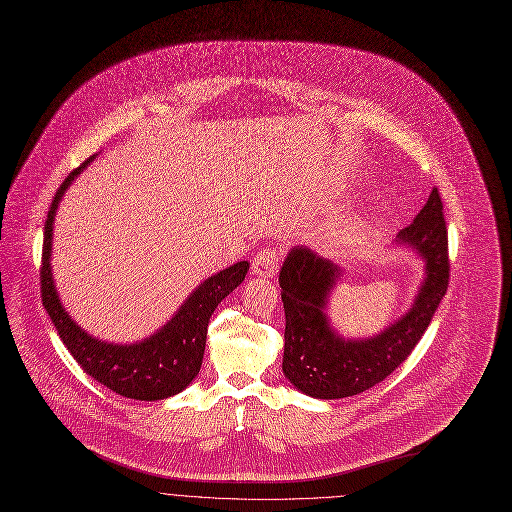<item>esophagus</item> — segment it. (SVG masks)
Wrapping results in <instances>:
<instances>
[{
    "label": "esophagus",
    "instance_id": "obj_1",
    "mask_svg": "<svg viewBox=\"0 0 512 512\" xmlns=\"http://www.w3.org/2000/svg\"><path fill=\"white\" fill-rule=\"evenodd\" d=\"M277 269H279V251L277 249L265 247L253 257V263H251L253 275H257V277H275Z\"/></svg>",
    "mask_w": 512,
    "mask_h": 512
}]
</instances>
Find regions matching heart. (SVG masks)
<instances>
[{
	"instance_id": "heart-1",
	"label": "heart",
	"mask_w": 512,
	"mask_h": 512,
	"mask_svg": "<svg viewBox=\"0 0 512 512\" xmlns=\"http://www.w3.org/2000/svg\"><path fill=\"white\" fill-rule=\"evenodd\" d=\"M327 243H329V247H333V249H344V247H348L350 243H354V235H352V231H348V229H339V231H335V233L329 235Z\"/></svg>"
}]
</instances>
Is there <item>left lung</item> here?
<instances>
[{
	"mask_svg": "<svg viewBox=\"0 0 512 512\" xmlns=\"http://www.w3.org/2000/svg\"><path fill=\"white\" fill-rule=\"evenodd\" d=\"M398 241L420 253L426 279L410 311L368 339L339 337L323 311L342 271L303 247L287 255L279 273L285 309L283 374L299 392L319 400L362 394L386 380L420 342L450 277L448 231L438 189H432L424 209L398 233Z\"/></svg>",
	"mask_w": 512,
	"mask_h": 512,
	"instance_id": "obj_1",
	"label": "left lung"
}]
</instances>
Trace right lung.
<instances>
[{"label": "right lung", "mask_w": 512, "mask_h": 512, "mask_svg": "<svg viewBox=\"0 0 512 512\" xmlns=\"http://www.w3.org/2000/svg\"><path fill=\"white\" fill-rule=\"evenodd\" d=\"M96 158L90 156L66 177L60 185L44 225V249H42V301L56 325L64 346L80 364V368L96 382L104 384L112 392L132 400H164L183 392L199 374L207 344V327L215 307L243 283L249 263L239 261L221 273L203 281L189 299L181 305L175 317L166 321L154 335L144 342L118 346L100 342L86 333L62 307L58 291L52 279V229L58 205L72 185V181Z\"/></svg>", "instance_id": "add662e5"}]
</instances>
